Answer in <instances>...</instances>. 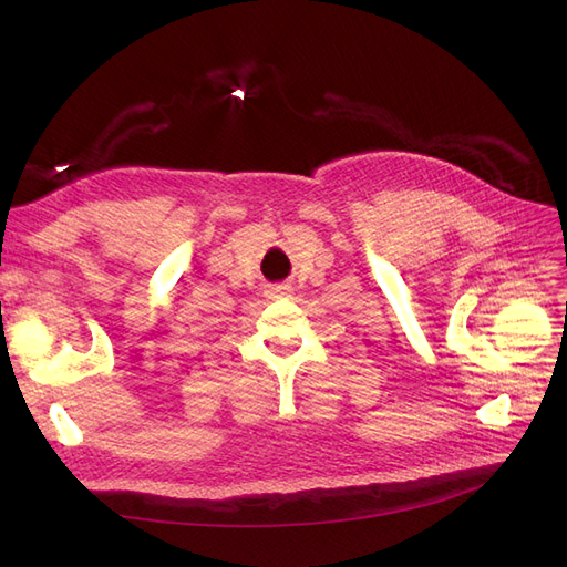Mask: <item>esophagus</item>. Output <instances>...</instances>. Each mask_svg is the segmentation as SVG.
I'll return each instance as SVG.
<instances>
[{
	"label": "esophagus",
	"instance_id": "34e87169",
	"mask_svg": "<svg viewBox=\"0 0 567 567\" xmlns=\"http://www.w3.org/2000/svg\"><path fill=\"white\" fill-rule=\"evenodd\" d=\"M288 293H290V290H288L286 286H279V288H274V290H271V296H274V298H281V296H288Z\"/></svg>",
	"mask_w": 567,
	"mask_h": 567
}]
</instances>
